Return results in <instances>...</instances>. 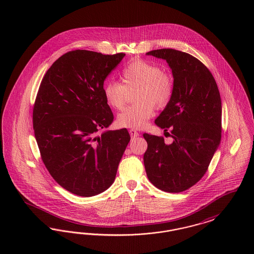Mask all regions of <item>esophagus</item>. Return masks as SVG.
Wrapping results in <instances>:
<instances>
[{"instance_id": "1", "label": "esophagus", "mask_w": 254, "mask_h": 254, "mask_svg": "<svg viewBox=\"0 0 254 254\" xmlns=\"http://www.w3.org/2000/svg\"><path fill=\"white\" fill-rule=\"evenodd\" d=\"M129 134H130L131 138H136V137L139 136V132L136 131L135 129H130V130H129Z\"/></svg>"}]
</instances>
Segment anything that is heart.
<instances>
[{"label": "heart", "instance_id": "1", "mask_svg": "<svg viewBox=\"0 0 254 254\" xmlns=\"http://www.w3.org/2000/svg\"><path fill=\"white\" fill-rule=\"evenodd\" d=\"M121 83L110 81L104 85V95L109 107L121 109L125 106L127 90L138 87L135 101L118 115L117 122L123 127L142 128L154 114V105L164 108L169 104L174 91L171 74L149 61L136 59L121 73Z\"/></svg>", "mask_w": 254, "mask_h": 254}]
</instances>
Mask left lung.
<instances>
[{
	"label": "left lung",
	"instance_id": "obj_1",
	"mask_svg": "<svg viewBox=\"0 0 254 254\" xmlns=\"http://www.w3.org/2000/svg\"><path fill=\"white\" fill-rule=\"evenodd\" d=\"M146 55L167 61L174 81L169 104L155 119L171 130L173 142L144 133V164L148 180L161 190L178 193L191 188L205 173L217 150L222 132V103L217 84L205 64L171 49Z\"/></svg>",
	"mask_w": 254,
	"mask_h": 254
}]
</instances>
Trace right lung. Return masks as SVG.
<instances>
[{"label": "right lung", "instance_id": "right-lung-1", "mask_svg": "<svg viewBox=\"0 0 254 254\" xmlns=\"http://www.w3.org/2000/svg\"><path fill=\"white\" fill-rule=\"evenodd\" d=\"M125 55L69 51L49 67L37 94L33 128L43 162L62 188L78 196L109 189L130 141L127 128L97 134L114 119L104 82Z\"/></svg>", "mask_w": 254, "mask_h": 254}]
</instances>
